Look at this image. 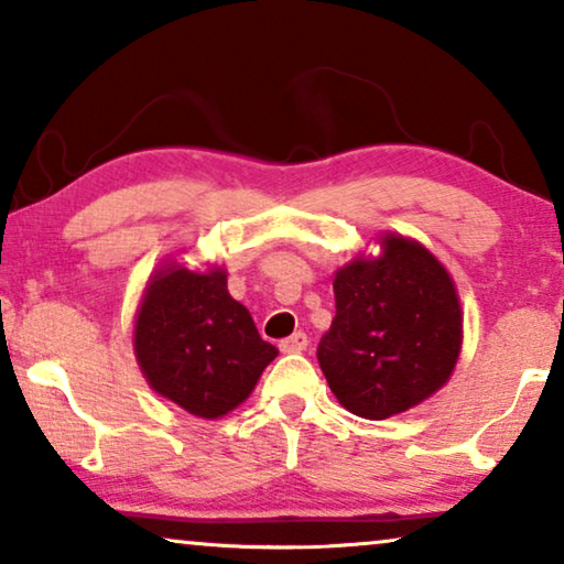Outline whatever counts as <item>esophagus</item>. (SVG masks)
<instances>
[{
    "mask_svg": "<svg viewBox=\"0 0 564 564\" xmlns=\"http://www.w3.org/2000/svg\"><path fill=\"white\" fill-rule=\"evenodd\" d=\"M307 349V336L305 334H292V336H288V338H282L280 341V351L282 354H300V351H305Z\"/></svg>",
    "mask_w": 564,
    "mask_h": 564,
    "instance_id": "esophagus-1",
    "label": "esophagus"
}]
</instances>
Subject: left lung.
<instances>
[{
	"label": "left lung",
	"instance_id": "obj_1",
	"mask_svg": "<svg viewBox=\"0 0 564 564\" xmlns=\"http://www.w3.org/2000/svg\"><path fill=\"white\" fill-rule=\"evenodd\" d=\"M382 249L338 269L336 315L318 344L338 403L372 421L434 395L462 349L457 290L434 253L400 236Z\"/></svg>",
	"mask_w": 564,
	"mask_h": 564
}]
</instances>
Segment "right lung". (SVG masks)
Masks as SVG:
<instances>
[{
  "instance_id": "right-lung-1",
  "label": "right lung",
  "mask_w": 564,
  "mask_h": 564,
  "mask_svg": "<svg viewBox=\"0 0 564 564\" xmlns=\"http://www.w3.org/2000/svg\"><path fill=\"white\" fill-rule=\"evenodd\" d=\"M135 357L159 395L220 419L251 395L276 349L228 295L226 272L180 264L151 276L135 318Z\"/></svg>"
}]
</instances>
